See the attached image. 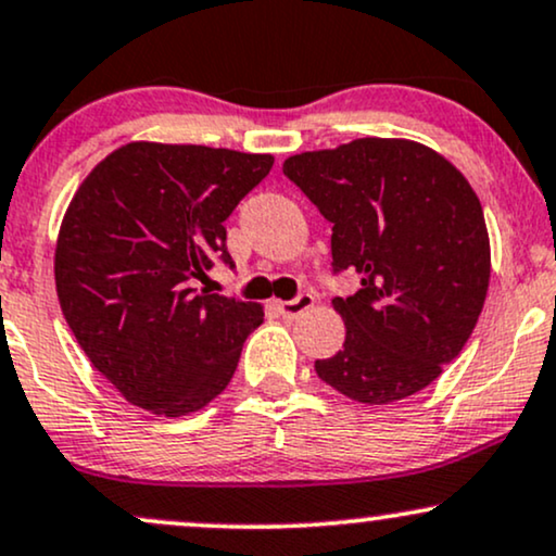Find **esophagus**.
Wrapping results in <instances>:
<instances>
[{"instance_id": "esophagus-1", "label": "esophagus", "mask_w": 556, "mask_h": 556, "mask_svg": "<svg viewBox=\"0 0 556 556\" xmlns=\"http://www.w3.org/2000/svg\"><path fill=\"white\" fill-rule=\"evenodd\" d=\"M313 303H316V298L311 295V292H303V295H298L295 300H287V303H277L279 313H282V318L292 320V318H300L305 311H311Z\"/></svg>"}]
</instances>
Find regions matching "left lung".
<instances>
[{
	"label": "left lung",
	"instance_id": "8db88e82",
	"mask_svg": "<svg viewBox=\"0 0 556 556\" xmlns=\"http://www.w3.org/2000/svg\"><path fill=\"white\" fill-rule=\"evenodd\" d=\"M285 176L331 227L344 350L316 359L324 383L359 404L422 391L469 342L490 287V232L477 191L451 160L412 139L363 137L285 160Z\"/></svg>",
	"mask_w": 556,
	"mask_h": 556
}]
</instances>
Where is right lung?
<instances>
[{"label": "right lung", "mask_w": 556, "mask_h": 556, "mask_svg": "<svg viewBox=\"0 0 556 556\" xmlns=\"http://www.w3.org/2000/svg\"><path fill=\"white\" fill-rule=\"evenodd\" d=\"M271 165L225 147L129 142L79 184L53 253L59 305L129 404L184 417L230 383L264 307L193 279L214 261L232 266L225 219Z\"/></svg>", "instance_id": "1"}]
</instances>
